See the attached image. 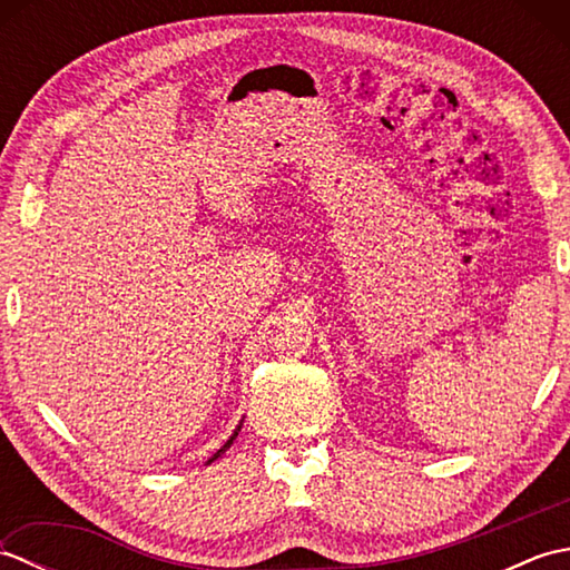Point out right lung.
<instances>
[{
    "label": "right lung",
    "mask_w": 570,
    "mask_h": 570,
    "mask_svg": "<svg viewBox=\"0 0 570 570\" xmlns=\"http://www.w3.org/2000/svg\"><path fill=\"white\" fill-rule=\"evenodd\" d=\"M239 429H242V421H239V426H237V429H235V431H233V435H229V439H227V441H225V445H220V451H217V453H215V455H210V460H208V465H210V463H213V460H217V458H220V455H223V453H225V451H227V448H229V445H233V441H235V439H237V433H239Z\"/></svg>",
    "instance_id": "obj_1"
}]
</instances>
